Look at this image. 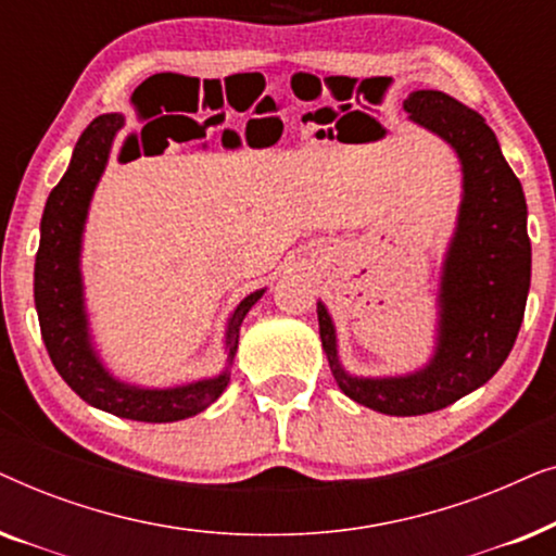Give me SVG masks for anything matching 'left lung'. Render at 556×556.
I'll list each match as a JSON object with an SVG mask.
<instances>
[{
  "label": "left lung",
  "mask_w": 556,
  "mask_h": 556,
  "mask_svg": "<svg viewBox=\"0 0 556 556\" xmlns=\"http://www.w3.org/2000/svg\"><path fill=\"white\" fill-rule=\"evenodd\" d=\"M402 109L458 154L463 172L458 225L440 270L430 362L409 375H349L339 362L329 308L316 303L318 333L339 390L394 417L435 413L489 382L519 337L531 283L527 200L485 118L443 90H413Z\"/></svg>",
  "instance_id": "obj_1"
}]
</instances>
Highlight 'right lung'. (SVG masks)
I'll return each instance as SVG.
<instances>
[{"label":"right lung","instance_id":"1","mask_svg":"<svg viewBox=\"0 0 556 556\" xmlns=\"http://www.w3.org/2000/svg\"><path fill=\"white\" fill-rule=\"evenodd\" d=\"M124 124V113H103L93 118V124L75 143L63 179L45 202L40 248L35 257V308L52 364L80 400L126 420L177 422L200 415L225 392L235 352H238L240 324L248 311L263 299L265 288L245 295L227 318V367L217 377L197 379L179 387H141L124 382L105 367L90 337L80 250L90 200ZM223 141L225 147H240V139L235 136L230 139L225 136Z\"/></svg>","mask_w":556,"mask_h":556}]
</instances>
